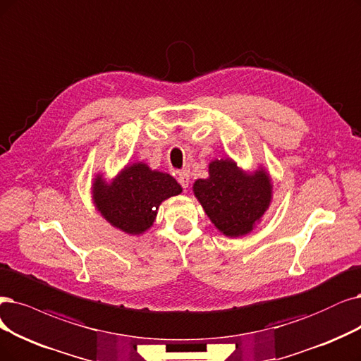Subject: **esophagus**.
I'll return each mask as SVG.
<instances>
[{"mask_svg":"<svg viewBox=\"0 0 361 361\" xmlns=\"http://www.w3.org/2000/svg\"><path fill=\"white\" fill-rule=\"evenodd\" d=\"M177 180H178V183L181 184V188H183V189H188V188H189V183H190L189 171H181V172L178 173Z\"/></svg>","mask_w":361,"mask_h":361,"instance_id":"1","label":"esophagus"}]
</instances>
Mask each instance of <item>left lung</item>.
<instances>
[{
    "mask_svg": "<svg viewBox=\"0 0 361 361\" xmlns=\"http://www.w3.org/2000/svg\"><path fill=\"white\" fill-rule=\"evenodd\" d=\"M208 178L193 184V193L209 220L226 236L250 233L272 201V183L264 169L245 172L232 159L212 160Z\"/></svg>",
    "mask_w": 361,
    "mask_h": 361,
    "instance_id": "1",
    "label": "left lung"
}]
</instances>
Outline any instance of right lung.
<instances>
[{
  "mask_svg": "<svg viewBox=\"0 0 361 361\" xmlns=\"http://www.w3.org/2000/svg\"><path fill=\"white\" fill-rule=\"evenodd\" d=\"M181 190L169 173L138 162L128 165L111 183L97 176L92 197L101 216L111 226L128 235H140L152 228L159 205Z\"/></svg>",
  "mask_w": 361,
  "mask_h": 361,
  "instance_id": "right-lung-1",
  "label": "right lung"
}]
</instances>
